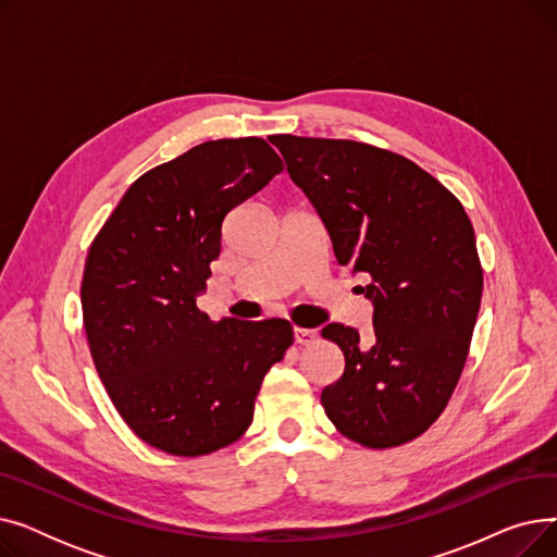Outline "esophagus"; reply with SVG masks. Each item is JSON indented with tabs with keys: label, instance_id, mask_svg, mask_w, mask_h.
Instances as JSON below:
<instances>
[{
	"label": "esophagus",
	"instance_id": "1",
	"mask_svg": "<svg viewBox=\"0 0 557 557\" xmlns=\"http://www.w3.org/2000/svg\"><path fill=\"white\" fill-rule=\"evenodd\" d=\"M294 338H296V343H298V345H311V343L318 338V334H315L313 330L294 327Z\"/></svg>",
	"mask_w": 557,
	"mask_h": 557
}]
</instances>
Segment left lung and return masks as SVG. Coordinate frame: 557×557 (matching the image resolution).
Returning a JSON list of instances; mask_svg holds the SVG:
<instances>
[{"label": "left lung", "instance_id": "1", "mask_svg": "<svg viewBox=\"0 0 557 557\" xmlns=\"http://www.w3.org/2000/svg\"><path fill=\"white\" fill-rule=\"evenodd\" d=\"M290 178L323 219L341 267L366 273L372 334L332 323L345 370L320 395L349 441L391 449L441 413L470 355L483 294L460 200L408 158L355 139L273 135Z\"/></svg>", "mask_w": 557, "mask_h": 557}]
</instances>
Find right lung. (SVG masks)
<instances>
[{
    "mask_svg": "<svg viewBox=\"0 0 557 557\" xmlns=\"http://www.w3.org/2000/svg\"><path fill=\"white\" fill-rule=\"evenodd\" d=\"M282 169L261 137L202 141L141 173L87 252L95 368L116 413L160 451L196 458L237 443L261 379L294 345L288 320H210L196 307L223 219Z\"/></svg>",
    "mask_w": 557,
    "mask_h": 557,
    "instance_id": "right-lung-1",
    "label": "right lung"
}]
</instances>
